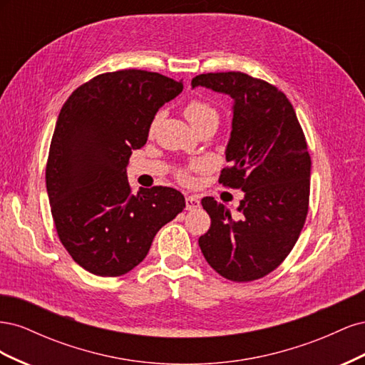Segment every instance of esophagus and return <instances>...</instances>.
I'll use <instances>...</instances> for the list:
<instances>
[{"mask_svg":"<svg viewBox=\"0 0 365 365\" xmlns=\"http://www.w3.org/2000/svg\"><path fill=\"white\" fill-rule=\"evenodd\" d=\"M200 205H201V201L197 200L196 196H187L185 197V208L187 210H196Z\"/></svg>","mask_w":365,"mask_h":365,"instance_id":"esophagus-1","label":"esophagus"}]
</instances>
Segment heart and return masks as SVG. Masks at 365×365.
<instances>
[{
	"instance_id": "obj_1",
	"label": "heart",
	"mask_w": 365,
	"mask_h": 365,
	"mask_svg": "<svg viewBox=\"0 0 365 365\" xmlns=\"http://www.w3.org/2000/svg\"><path fill=\"white\" fill-rule=\"evenodd\" d=\"M184 114H185L187 118H189V121H190L192 125L196 123V121L205 118V117H216L215 109L210 106L208 103L201 102V101H190L184 108ZM155 123H157V121H155ZM155 123H153V125H155ZM202 168H205L204 163H196L195 164V169H202ZM181 178L184 181H189L190 180L189 175H187L185 172L181 173Z\"/></svg>"
}]
</instances>
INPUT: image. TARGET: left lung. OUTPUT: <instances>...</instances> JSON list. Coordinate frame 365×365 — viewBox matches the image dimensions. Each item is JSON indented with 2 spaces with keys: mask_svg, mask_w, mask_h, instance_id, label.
<instances>
[{
  "mask_svg": "<svg viewBox=\"0 0 365 365\" xmlns=\"http://www.w3.org/2000/svg\"><path fill=\"white\" fill-rule=\"evenodd\" d=\"M196 86L233 98L230 168L219 182L244 192L236 217L215 197H204L212 225L197 242L222 277L257 280L286 259L304 225L311 187L306 138L291 102L268 82L228 71L196 76Z\"/></svg>",
  "mask_w": 365,
  "mask_h": 365,
  "instance_id": "left-lung-1",
  "label": "left lung"
}]
</instances>
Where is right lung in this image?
Segmentation results:
<instances>
[{
    "label": "right lung",
    "mask_w": 365,
    "mask_h": 365,
    "mask_svg": "<svg viewBox=\"0 0 365 365\" xmlns=\"http://www.w3.org/2000/svg\"><path fill=\"white\" fill-rule=\"evenodd\" d=\"M182 88L158 73H105L61 109L46 169L48 201L62 245L91 274L117 277L135 268L158 230L185 207L172 187L132 195L126 175L158 109Z\"/></svg>",
    "instance_id": "add662e5"
}]
</instances>
